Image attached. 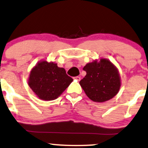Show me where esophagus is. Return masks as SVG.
<instances>
[{"label": "esophagus", "instance_id": "34e87169", "mask_svg": "<svg viewBox=\"0 0 148 148\" xmlns=\"http://www.w3.org/2000/svg\"><path fill=\"white\" fill-rule=\"evenodd\" d=\"M75 79H76L77 80L79 81V80H80V79H81V77H80V76H77V77H75Z\"/></svg>", "mask_w": 148, "mask_h": 148}]
</instances>
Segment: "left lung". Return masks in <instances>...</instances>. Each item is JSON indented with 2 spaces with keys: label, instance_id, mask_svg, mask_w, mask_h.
<instances>
[{
  "label": "left lung",
  "instance_id": "obj_1",
  "mask_svg": "<svg viewBox=\"0 0 148 148\" xmlns=\"http://www.w3.org/2000/svg\"><path fill=\"white\" fill-rule=\"evenodd\" d=\"M86 76L79 82L85 93L93 101L103 102L114 98L121 87L118 69L112 62L101 59L83 68Z\"/></svg>",
  "mask_w": 148,
  "mask_h": 148
}]
</instances>
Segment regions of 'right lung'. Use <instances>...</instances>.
Masks as SVG:
<instances>
[{
  "label": "right lung",
  "mask_w": 148,
  "mask_h": 148,
  "mask_svg": "<svg viewBox=\"0 0 148 148\" xmlns=\"http://www.w3.org/2000/svg\"><path fill=\"white\" fill-rule=\"evenodd\" d=\"M73 79L65 69L53 62H39L32 69L28 84L35 94L43 100H53L58 98Z\"/></svg>",
  "instance_id": "add662e5"
}]
</instances>
